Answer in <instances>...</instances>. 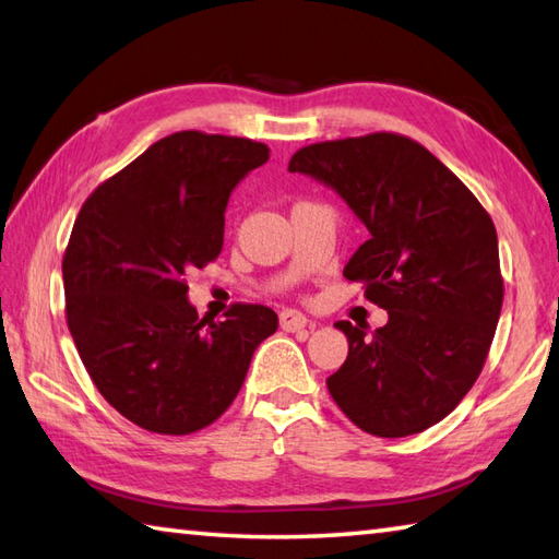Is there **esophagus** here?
Returning a JSON list of instances; mask_svg holds the SVG:
<instances>
[{"mask_svg":"<svg viewBox=\"0 0 559 559\" xmlns=\"http://www.w3.org/2000/svg\"><path fill=\"white\" fill-rule=\"evenodd\" d=\"M278 322H281V329L283 331H300L305 326H312L310 319H307L302 312L298 310H283L278 314Z\"/></svg>","mask_w":559,"mask_h":559,"instance_id":"34e87169","label":"esophagus"}]
</instances>
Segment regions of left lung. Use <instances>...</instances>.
Returning a JSON list of instances; mask_svg holds the SVG:
<instances>
[{
  "label": "left lung",
  "instance_id": "obj_1",
  "mask_svg": "<svg viewBox=\"0 0 559 559\" xmlns=\"http://www.w3.org/2000/svg\"><path fill=\"white\" fill-rule=\"evenodd\" d=\"M288 170L334 187L370 230L343 276L389 312L372 334L336 322L348 358L326 379L329 394L370 435L427 430L476 384L502 312L490 213L442 160L394 132L302 146Z\"/></svg>",
  "mask_w": 559,
  "mask_h": 559
}]
</instances>
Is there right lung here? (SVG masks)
I'll use <instances>...</instances> for the list:
<instances>
[{
	"label": "right lung",
	"instance_id": "right-lung-1",
	"mask_svg": "<svg viewBox=\"0 0 559 559\" xmlns=\"http://www.w3.org/2000/svg\"><path fill=\"white\" fill-rule=\"evenodd\" d=\"M269 160L242 136L175 132L96 187L62 259L67 326L93 384L127 420L192 435L235 401L271 307L235 302L221 322L187 302L185 273L223 249L225 206Z\"/></svg>",
	"mask_w": 559,
	"mask_h": 559
}]
</instances>
